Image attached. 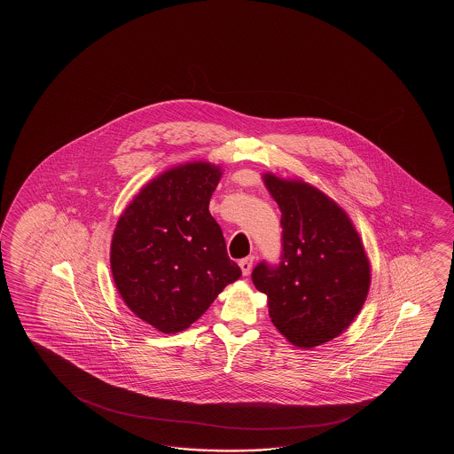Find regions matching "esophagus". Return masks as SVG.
Here are the masks:
<instances>
[{"label": "esophagus", "instance_id": "34e87169", "mask_svg": "<svg viewBox=\"0 0 454 454\" xmlns=\"http://www.w3.org/2000/svg\"><path fill=\"white\" fill-rule=\"evenodd\" d=\"M253 262H254V256H247V258L240 260L239 266H240L243 276H248V274H250L251 270H253Z\"/></svg>", "mask_w": 454, "mask_h": 454}]
</instances>
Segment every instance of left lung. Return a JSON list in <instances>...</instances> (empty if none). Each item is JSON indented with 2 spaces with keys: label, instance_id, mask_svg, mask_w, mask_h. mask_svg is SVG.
<instances>
[{
  "label": "left lung",
  "instance_id": "left-lung-1",
  "mask_svg": "<svg viewBox=\"0 0 454 454\" xmlns=\"http://www.w3.org/2000/svg\"><path fill=\"white\" fill-rule=\"evenodd\" d=\"M279 206V266L260 262L251 274L268 297L270 321L295 348H313L340 336L367 300L372 270L348 213L300 178L262 174Z\"/></svg>",
  "mask_w": 454,
  "mask_h": 454
}]
</instances>
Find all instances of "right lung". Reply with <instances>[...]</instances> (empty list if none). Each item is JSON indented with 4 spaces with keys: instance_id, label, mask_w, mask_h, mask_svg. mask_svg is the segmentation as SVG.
Listing matches in <instances>:
<instances>
[{
    "instance_id": "1",
    "label": "right lung",
    "mask_w": 454,
    "mask_h": 454,
    "mask_svg": "<svg viewBox=\"0 0 454 454\" xmlns=\"http://www.w3.org/2000/svg\"><path fill=\"white\" fill-rule=\"evenodd\" d=\"M221 165L186 162L145 184L116 223L110 268L126 307L153 328H190L241 270L209 201Z\"/></svg>"
}]
</instances>
